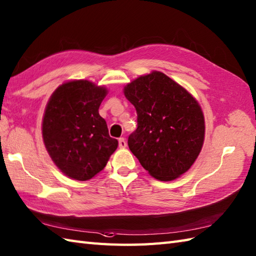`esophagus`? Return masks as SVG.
<instances>
[{"mask_svg":"<svg viewBox=\"0 0 256 256\" xmlns=\"http://www.w3.org/2000/svg\"><path fill=\"white\" fill-rule=\"evenodd\" d=\"M126 140H124L123 138H118V147L120 148H126Z\"/></svg>","mask_w":256,"mask_h":256,"instance_id":"34e87169","label":"esophagus"}]
</instances>
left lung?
<instances>
[{"instance_id":"1","label":"left lung","mask_w":256,"mask_h":256,"mask_svg":"<svg viewBox=\"0 0 256 256\" xmlns=\"http://www.w3.org/2000/svg\"><path fill=\"white\" fill-rule=\"evenodd\" d=\"M123 92L138 112V128L128 144L142 168L160 181L186 174L204 144L205 118L198 100L158 70L128 82Z\"/></svg>"}]
</instances>
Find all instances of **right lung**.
Masks as SVG:
<instances>
[{
	"mask_svg": "<svg viewBox=\"0 0 256 256\" xmlns=\"http://www.w3.org/2000/svg\"><path fill=\"white\" fill-rule=\"evenodd\" d=\"M106 94L104 86L74 80L58 86L48 101L42 118L44 146L52 162L70 179H92L118 148L99 114Z\"/></svg>",
	"mask_w": 256,
	"mask_h": 256,
	"instance_id": "obj_1",
	"label": "right lung"
}]
</instances>
